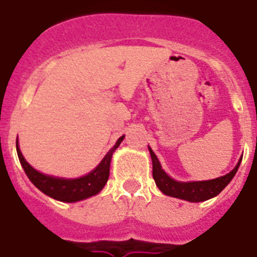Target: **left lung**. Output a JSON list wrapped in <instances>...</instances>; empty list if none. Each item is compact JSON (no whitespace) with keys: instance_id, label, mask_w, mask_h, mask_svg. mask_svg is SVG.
Listing matches in <instances>:
<instances>
[{"instance_id":"8db88e82","label":"left lung","mask_w":257,"mask_h":257,"mask_svg":"<svg viewBox=\"0 0 257 257\" xmlns=\"http://www.w3.org/2000/svg\"><path fill=\"white\" fill-rule=\"evenodd\" d=\"M149 152L152 155L153 161V178L155 180V184L161 189L165 195L171 196V197L182 198L189 202H201L214 197L218 193H221L222 189L225 188L228 183L231 182V179L238 171L239 166L242 159H239L238 165L235 166V169L226 174L225 176L213 179V180H205V182H189L182 183L176 182L174 179L170 178L163 170L159 163L157 155L154 154L152 149L149 148Z\"/></svg>"}]
</instances>
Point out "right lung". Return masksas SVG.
I'll list each match as a JSON object with an SVG mask.
<instances>
[{"label": "right lung", "instance_id": "add662e5", "mask_svg": "<svg viewBox=\"0 0 257 257\" xmlns=\"http://www.w3.org/2000/svg\"><path fill=\"white\" fill-rule=\"evenodd\" d=\"M122 139H124V136H121L116 141L115 146L105 154L103 161L99 163L95 170H92L90 174L78 179L53 178V176L44 175L42 172L36 171L23 158L22 153L18 148V141H17V153H18L19 162H21V165L25 170L26 175L29 176V179L36 188L40 189L43 193H45L49 197L59 200V201L75 202L79 201V200L91 197V196L96 195V193L102 191L107 180H108L109 163H111L112 154L118 148V145L121 144Z\"/></svg>", "mask_w": 257, "mask_h": 257}]
</instances>
